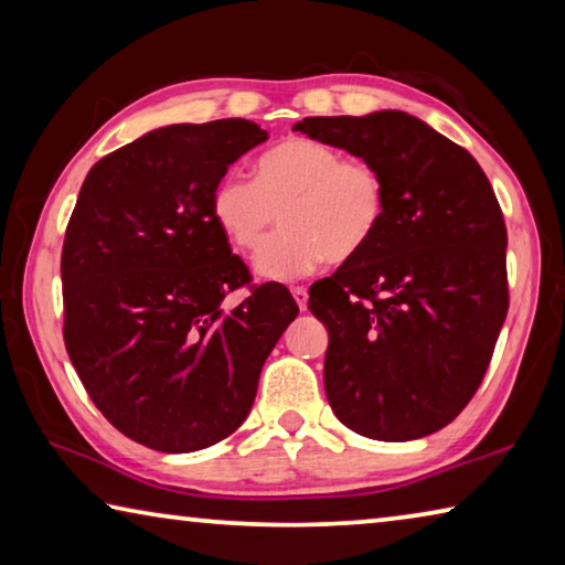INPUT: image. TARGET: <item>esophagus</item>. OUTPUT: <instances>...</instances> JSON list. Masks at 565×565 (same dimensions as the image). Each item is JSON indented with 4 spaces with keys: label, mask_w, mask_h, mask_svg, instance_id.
<instances>
[{
    "label": "esophagus",
    "mask_w": 565,
    "mask_h": 565,
    "mask_svg": "<svg viewBox=\"0 0 565 565\" xmlns=\"http://www.w3.org/2000/svg\"><path fill=\"white\" fill-rule=\"evenodd\" d=\"M291 296H294L296 306H299L301 311H306V303H309V291H306L303 286H294V289H291Z\"/></svg>",
    "instance_id": "obj_1"
}]
</instances>
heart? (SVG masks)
<instances>
[{
  "label": "heart",
  "mask_w": 565,
  "mask_h": 565,
  "mask_svg": "<svg viewBox=\"0 0 565 565\" xmlns=\"http://www.w3.org/2000/svg\"><path fill=\"white\" fill-rule=\"evenodd\" d=\"M282 209L286 230L254 259L259 279L291 281L331 262H349L366 248L384 222V179L361 159H343L321 141L291 137L256 161V181L218 179L212 216L238 252H256Z\"/></svg>",
  "instance_id": "1"
}]
</instances>
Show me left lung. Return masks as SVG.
Masks as SVG:
<instances>
[{"instance_id": "1", "label": "left lung", "mask_w": 565, "mask_h": 565, "mask_svg": "<svg viewBox=\"0 0 565 565\" xmlns=\"http://www.w3.org/2000/svg\"><path fill=\"white\" fill-rule=\"evenodd\" d=\"M294 131L369 161L386 189L374 242L309 291L329 331V404L366 438H424L471 401L505 321L501 206L478 161L406 111L306 117Z\"/></svg>"}]
</instances>
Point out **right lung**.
<instances>
[{
    "label": "right lung",
    "mask_w": 565,
    "mask_h": 565,
    "mask_svg": "<svg viewBox=\"0 0 565 565\" xmlns=\"http://www.w3.org/2000/svg\"><path fill=\"white\" fill-rule=\"evenodd\" d=\"M269 139L259 124H171L89 169L62 248L64 343L114 428L164 454L214 446L244 424L266 356L299 306L248 281L212 216L218 179Z\"/></svg>",
    "instance_id": "1"
}]
</instances>
